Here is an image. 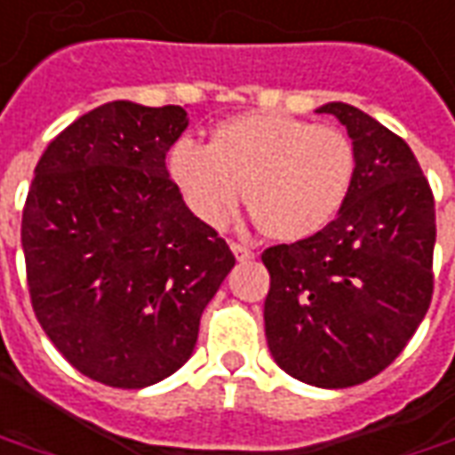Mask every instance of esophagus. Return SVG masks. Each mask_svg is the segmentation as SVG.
I'll return each instance as SVG.
<instances>
[{
    "mask_svg": "<svg viewBox=\"0 0 455 455\" xmlns=\"http://www.w3.org/2000/svg\"><path fill=\"white\" fill-rule=\"evenodd\" d=\"M231 251H234V256H236L239 261H249V259H253L251 249L243 246V243H236V241H231Z\"/></svg>",
    "mask_w": 455,
    "mask_h": 455,
    "instance_id": "esophagus-1",
    "label": "esophagus"
}]
</instances>
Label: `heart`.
I'll list each match as a JSON object with an SVG mask.
<instances>
[{
    "instance_id": "heart-1",
    "label": "heart",
    "mask_w": 455,
    "mask_h": 455,
    "mask_svg": "<svg viewBox=\"0 0 455 455\" xmlns=\"http://www.w3.org/2000/svg\"><path fill=\"white\" fill-rule=\"evenodd\" d=\"M356 151L341 129L289 114H239L212 132L209 147L179 139L169 176L191 214L224 227L241 202L268 239H311L344 209Z\"/></svg>"
}]
</instances>
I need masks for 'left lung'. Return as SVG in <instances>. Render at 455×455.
<instances>
[{"label": "left lung", "mask_w": 455, "mask_h": 455, "mask_svg": "<svg viewBox=\"0 0 455 455\" xmlns=\"http://www.w3.org/2000/svg\"><path fill=\"white\" fill-rule=\"evenodd\" d=\"M316 111L333 114L351 137L354 187L321 234L264 251V323L268 351L289 376L346 388L381 373L426 316L435 209L403 139L344 101Z\"/></svg>", "instance_id": "left-lung-1"}]
</instances>
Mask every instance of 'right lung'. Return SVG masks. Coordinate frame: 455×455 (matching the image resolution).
Listing matches in <instances>:
<instances>
[{
	"label": "right lung",
	"instance_id": "1",
	"mask_svg": "<svg viewBox=\"0 0 455 455\" xmlns=\"http://www.w3.org/2000/svg\"><path fill=\"white\" fill-rule=\"evenodd\" d=\"M187 126L181 107L101 104L46 147L27 194L34 314L74 369L114 388H144L187 363L236 264L166 172Z\"/></svg>",
	"mask_w": 455,
	"mask_h": 455
}]
</instances>
